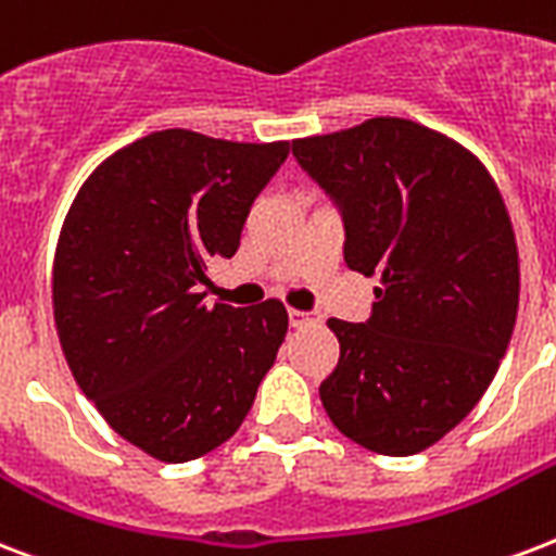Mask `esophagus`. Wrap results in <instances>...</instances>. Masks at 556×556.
<instances>
[{
    "label": "esophagus",
    "mask_w": 556,
    "mask_h": 556,
    "mask_svg": "<svg viewBox=\"0 0 556 556\" xmlns=\"http://www.w3.org/2000/svg\"><path fill=\"white\" fill-rule=\"evenodd\" d=\"M288 320H291V326H294V329H306V326L320 324V315H315V312H296V308H291V312H288Z\"/></svg>",
    "instance_id": "obj_1"
}]
</instances>
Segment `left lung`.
Segmentation results:
<instances>
[{
  "instance_id": "8db88e82",
  "label": "left lung",
  "mask_w": 556,
  "mask_h": 556,
  "mask_svg": "<svg viewBox=\"0 0 556 556\" xmlns=\"http://www.w3.org/2000/svg\"><path fill=\"white\" fill-rule=\"evenodd\" d=\"M344 215V260L379 274L367 324L341 344L320 402L334 429L405 457L446 438L502 364L519 312V250L486 165L410 118L376 116L291 142Z\"/></svg>"
}]
</instances>
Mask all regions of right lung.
Segmentation results:
<instances>
[{
    "instance_id": "right-lung-1",
    "label": "right lung",
    "mask_w": 556,
    "mask_h": 556,
    "mask_svg": "<svg viewBox=\"0 0 556 556\" xmlns=\"http://www.w3.org/2000/svg\"><path fill=\"white\" fill-rule=\"evenodd\" d=\"M286 156L288 142L156 130L110 154L63 218L52 306L66 364L110 429L156 460L230 440L286 341L279 300L210 308L201 291Z\"/></svg>"
}]
</instances>
